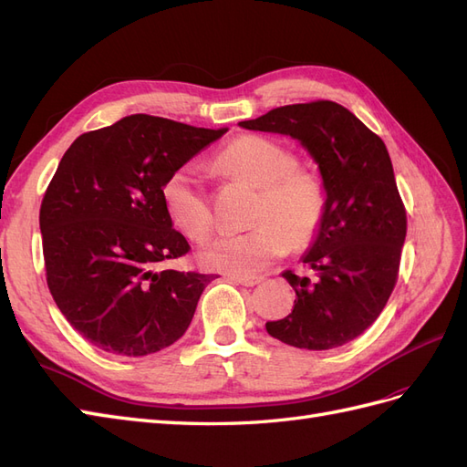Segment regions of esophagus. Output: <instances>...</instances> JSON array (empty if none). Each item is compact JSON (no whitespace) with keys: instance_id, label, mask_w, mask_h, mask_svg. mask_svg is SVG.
Masks as SVG:
<instances>
[{"instance_id":"obj_1","label":"esophagus","mask_w":467,"mask_h":467,"mask_svg":"<svg viewBox=\"0 0 467 467\" xmlns=\"http://www.w3.org/2000/svg\"><path fill=\"white\" fill-rule=\"evenodd\" d=\"M235 285H242V286H255L263 280V276H251V275H230L228 276Z\"/></svg>"}]
</instances>
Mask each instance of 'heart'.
<instances>
[{"label": "heart", "mask_w": 467, "mask_h": 467, "mask_svg": "<svg viewBox=\"0 0 467 467\" xmlns=\"http://www.w3.org/2000/svg\"><path fill=\"white\" fill-rule=\"evenodd\" d=\"M218 167L261 189L253 214L255 228L223 234L208 244L199 259L206 268L232 275L259 273L285 255L290 245L302 247L319 230L325 192L316 175L298 167V158L263 136H242L218 155ZM169 218L192 242H204L214 228V214L202 187L201 169L187 163L163 182Z\"/></svg>", "instance_id": "heart-1"}]
</instances>
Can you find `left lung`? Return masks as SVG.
I'll return each instance as SVG.
<instances>
[{
  "label": "left lung",
  "mask_w": 467,
  "mask_h": 467,
  "mask_svg": "<svg viewBox=\"0 0 467 467\" xmlns=\"http://www.w3.org/2000/svg\"><path fill=\"white\" fill-rule=\"evenodd\" d=\"M239 126L298 140L325 191L323 220L302 255L316 276L282 273L294 307L266 321V333L307 350L341 347L378 319L398 280L407 216L386 144L333 101L278 107Z\"/></svg>",
  "instance_id": "left-lung-1"
}]
</instances>
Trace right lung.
Returning <instances> with one entry per match:
<instances>
[{
  "instance_id": "add662e5",
  "label": "right lung",
  "mask_w": 467,
  "mask_h": 467,
  "mask_svg": "<svg viewBox=\"0 0 467 467\" xmlns=\"http://www.w3.org/2000/svg\"><path fill=\"white\" fill-rule=\"evenodd\" d=\"M228 129L130 115L67 148L40 206L47 282L69 325L110 355L146 357L185 335L214 275L161 268L189 253L163 182Z\"/></svg>"
}]
</instances>
